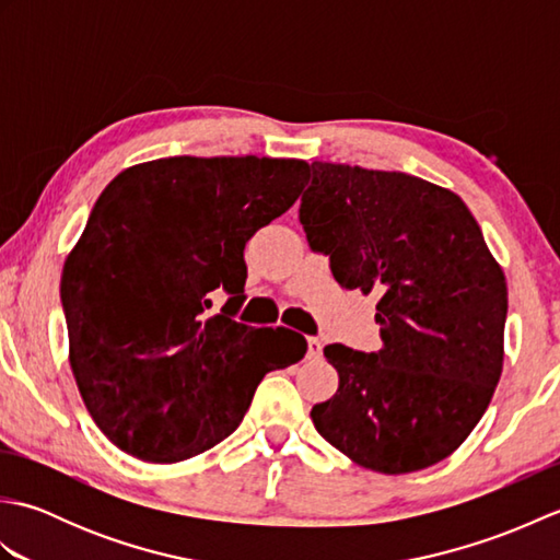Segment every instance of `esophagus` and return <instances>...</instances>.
Wrapping results in <instances>:
<instances>
[{"label": "esophagus", "mask_w": 560, "mask_h": 560, "mask_svg": "<svg viewBox=\"0 0 560 560\" xmlns=\"http://www.w3.org/2000/svg\"><path fill=\"white\" fill-rule=\"evenodd\" d=\"M319 355H323V341H319L317 337H307V359L317 361Z\"/></svg>", "instance_id": "34e87169"}]
</instances>
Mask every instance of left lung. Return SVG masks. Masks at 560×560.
I'll return each instance as SVG.
<instances>
[{
    "instance_id": "obj_1",
    "label": "left lung",
    "mask_w": 560,
    "mask_h": 560,
    "mask_svg": "<svg viewBox=\"0 0 560 560\" xmlns=\"http://www.w3.org/2000/svg\"><path fill=\"white\" fill-rule=\"evenodd\" d=\"M299 219L343 289L375 291L383 349L325 347L337 395L311 416L365 469L407 474L452 455L503 371L508 287L467 205L407 173L315 161Z\"/></svg>"
}]
</instances>
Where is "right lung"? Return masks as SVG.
Here are the masks:
<instances>
[{
	"mask_svg": "<svg viewBox=\"0 0 560 560\" xmlns=\"http://www.w3.org/2000/svg\"><path fill=\"white\" fill-rule=\"evenodd\" d=\"M305 180L295 159L173 156L127 168L101 192L59 299L83 404L127 455L173 464L219 445L261 377L305 355L291 329L235 323L245 243ZM217 288L232 299L209 318Z\"/></svg>",
	"mask_w": 560,
	"mask_h": 560,
	"instance_id": "add662e5",
	"label": "right lung"
}]
</instances>
